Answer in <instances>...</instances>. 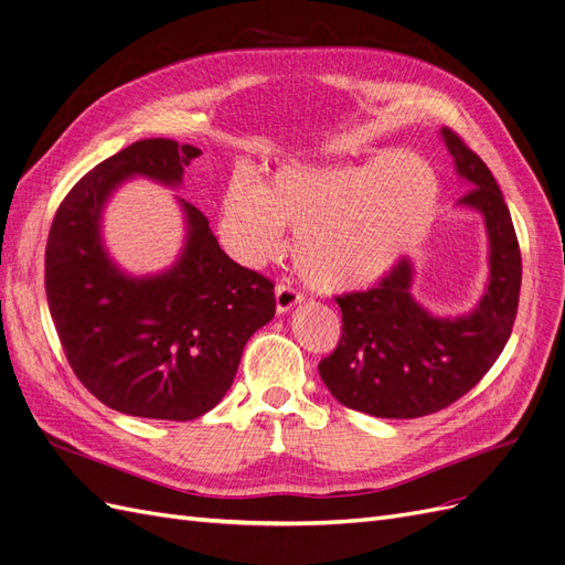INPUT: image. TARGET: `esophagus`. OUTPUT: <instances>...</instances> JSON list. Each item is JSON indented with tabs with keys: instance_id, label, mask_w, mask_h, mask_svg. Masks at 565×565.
I'll return each instance as SVG.
<instances>
[{
	"instance_id": "obj_1",
	"label": "esophagus",
	"mask_w": 565,
	"mask_h": 565,
	"mask_svg": "<svg viewBox=\"0 0 565 565\" xmlns=\"http://www.w3.org/2000/svg\"><path fill=\"white\" fill-rule=\"evenodd\" d=\"M297 303H301V295L297 292V289L292 285H285L280 282L276 287V311L282 316L287 311H292Z\"/></svg>"
}]
</instances>
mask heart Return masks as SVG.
Here are the masks:
<instances>
[{
    "instance_id": "b5f03b06",
    "label": "heart",
    "mask_w": 565,
    "mask_h": 565,
    "mask_svg": "<svg viewBox=\"0 0 565 565\" xmlns=\"http://www.w3.org/2000/svg\"><path fill=\"white\" fill-rule=\"evenodd\" d=\"M440 200L434 164L384 150L361 164L285 162L268 185L249 172L228 179L218 202L226 249L262 266L297 237V266L320 292L377 282L429 231Z\"/></svg>"
}]
</instances>
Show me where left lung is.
<instances>
[{"label": "left lung", "mask_w": 565, "mask_h": 565, "mask_svg": "<svg viewBox=\"0 0 565 565\" xmlns=\"http://www.w3.org/2000/svg\"><path fill=\"white\" fill-rule=\"evenodd\" d=\"M440 139L469 193L459 210L481 214L488 235V282L469 313L436 316L413 295L415 262L403 259L367 292L337 297L341 339L318 372L332 396L358 413L415 419L465 396L498 361L514 328L521 249L498 181L448 127Z\"/></svg>", "instance_id": "left-lung-1"}]
</instances>
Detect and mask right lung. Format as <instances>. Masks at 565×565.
<instances>
[{
	"instance_id": "add662e5",
	"label": "right lung",
	"mask_w": 565,
	"mask_h": 565,
	"mask_svg": "<svg viewBox=\"0 0 565 565\" xmlns=\"http://www.w3.org/2000/svg\"><path fill=\"white\" fill-rule=\"evenodd\" d=\"M200 156L172 139L136 141L75 183L49 231L44 287L67 363L100 403L131 417L210 413L247 339L276 316L273 282L235 264L181 198L185 241L172 266L131 276L106 249L104 210L117 188L131 179L179 188Z\"/></svg>"
}]
</instances>
